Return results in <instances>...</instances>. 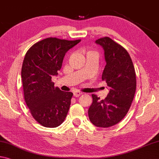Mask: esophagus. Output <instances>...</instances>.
I'll use <instances>...</instances> for the list:
<instances>
[{
  "instance_id": "34e87169",
  "label": "esophagus",
  "mask_w": 159,
  "mask_h": 159,
  "mask_svg": "<svg viewBox=\"0 0 159 159\" xmlns=\"http://www.w3.org/2000/svg\"><path fill=\"white\" fill-rule=\"evenodd\" d=\"M82 93L79 91H74V97H79Z\"/></svg>"
}]
</instances>
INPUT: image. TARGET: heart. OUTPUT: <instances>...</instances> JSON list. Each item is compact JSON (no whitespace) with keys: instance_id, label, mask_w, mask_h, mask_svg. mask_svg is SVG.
<instances>
[{"instance_id":"heart-1","label":"heart","mask_w":159,"mask_h":159,"mask_svg":"<svg viewBox=\"0 0 159 159\" xmlns=\"http://www.w3.org/2000/svg\"><path fill=\"white\" fill-rule=\"evenodd\" d=\"M86 56H89V55H90V54H95V55H97V53L94 52V51H88L86 52Z\"/></svg>"}]
</instances>
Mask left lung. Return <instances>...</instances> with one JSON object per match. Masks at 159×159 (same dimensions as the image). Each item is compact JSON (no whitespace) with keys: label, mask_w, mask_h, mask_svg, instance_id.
Segmentation results:
<instances>
[{"label":"left lung","mask_w":159,"mask_h":159,"mask_svg":"<svg viewBox=\"0 0 159 159\" xmlns=\"http://www.w3.org/2000/svg\"><path fill=\"white\" fill-rule=\"evenodd\" d=\"M95 43L104 50L106 65L102 80L110 90L104 100L92 95L89 117L96 127H110L120 122L129 109L137 86L135 70L127 50L110 37L98 39Z\"/></svg>","instance_id":"obj_1"}]
</instances>
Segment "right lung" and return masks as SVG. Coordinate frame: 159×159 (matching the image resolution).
<instances>
[{"instance_id": "right-lung-1", "label": "right lung", "mask_w": 159, "mask_h": 159, "mask_svg": "<svg viewBox=\"0 0 159 159\" xmlns=\"http://www.w3.org/2000/svg\"><path fill=\"white\" fill-rule=\"evenodd\" d=\"M80 42L49 37L25 54L21 70L25 100L34 119L45 127H57L66 117L73 93L54 87L52 77L58 75L66 53Z\"/></svg>"}]
</instances>
